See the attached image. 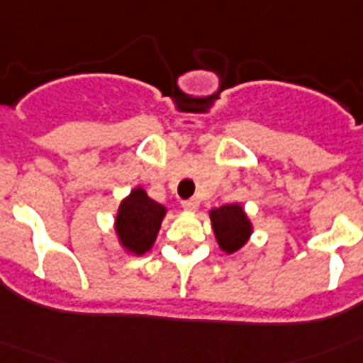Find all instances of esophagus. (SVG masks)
Wrapping results in <instances>:
<instances>
[{
	"label": "esophagus",
	"mask_w": 363,
	"mask_h": 363,
	"mask_svg": "<svg viewBox=\"0 0 363 363\" xmlns=\"http://www.w3.org/2000/svg\"><path fill=\"white\" fill-rule=\"evenodd\" d=\"M198 205H200V201L196 200V198H191V200H185L182 201V207H184L185 211H196L198 209Z\"/></svg>",
	"instance_id": "34e87169"
}]
</instances>
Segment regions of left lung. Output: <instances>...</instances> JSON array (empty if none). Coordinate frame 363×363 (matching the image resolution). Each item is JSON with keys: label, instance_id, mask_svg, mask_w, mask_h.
Segmentation results:
<instances>
[{"label": "left lung", "instance_id": "1", "mask_svg": "<svg viewBox=\"0 0 363 363\" xmlns=\"http://www.w3.org/2000/svg\"><path fill=\"white\" fill-rule=\"evenodd\" d=\"M209 218L218 247L225 255L238 252L251 238L252 221L240 203H227L211 209Z\"/></svg>", "mask_w": 363, "mask_h": 363}]
</instances>
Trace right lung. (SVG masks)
Returning a JSON list of instances; mask_svg holds the SVG:
<instances>
[{
    "label": "right lung",
    "mask_w": 363,
    "mask_h": 363,
    "mask_svg": "<svg viewBox=\"0 0 363 363\" xmlns=\"http://www.w3.org/2000/svg\"><path fill=\"white\" fill-rule=\"evenodd\" d=\"M167 214L165 205L149 198L143 187H134L120 201L114 216V236L127 255L143 256L152 249Z\"/></svg>",
    "instance_id": "obj_1"
}]
</instances>
